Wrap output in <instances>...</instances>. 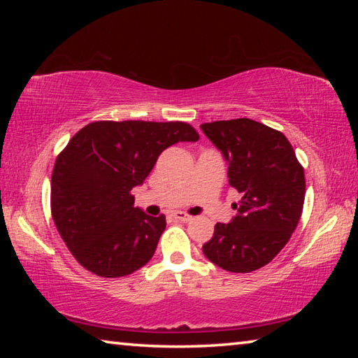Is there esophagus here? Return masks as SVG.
I'll use <instances>...</instances> for the list:
<instances>
[{
    "instance_id": "34e87169",
    "label": "esophagus",
    "mask_w": 358,
    "mask_h": 358,
    "mask_svg": "<svg viewBox=\"0 0 358 358\" xmlns=\"http://www.w3.org/2000/svg\"><path fill=\"white\" fill-rule=\"evenodd\" d=\"M175 220H178V221H185V222H187V221H191L192 220V216H189L187 213H185V211H175V213L172 215Z\"/></svg>"
}]
</instances>
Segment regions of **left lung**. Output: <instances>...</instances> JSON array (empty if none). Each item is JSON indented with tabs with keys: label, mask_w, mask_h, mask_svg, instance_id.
<instances>
[{
	"label": "left lung",
	"mask_w": 358,
	"mask_h": 358,
	"mask_svg": "<svg viewBox=\"0 0 358 358\" xmlns=\"http://www.w3.org/2000/svg\"><path fill=\"white\" fill-rule=\"evenodd\" d=\"M227 161L229 185L241 199L238 215L217 222L202 246L208 260L232 273H250L287 245L305 202V172L282 132L250 118L201 124Z\"/></svg>",
	"instance_id": "1"
}]
</instances>
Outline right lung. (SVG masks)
Listing matches in <instances>:
<instances>
[{"mask_svg":"<svg viewBox=\"0 0 358 358\" xmlns=\"http://www.w3.org/2000/svg\"><path fill=\"white\" fill-rule=\"evenodd\" d=\"M199 141L183 121H94L58 155L52 173L53 222L72 256L92 273L120 278L153 257L166 216L134 207L157 157L178 142Z\"/></svg>","mask_w":358,"mask_h":358,"instance_id":"obj_1","label":"right lung"}]
</instances>
